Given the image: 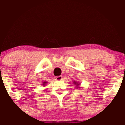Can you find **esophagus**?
I'll list each match as a JSON object with an SVG mask.
<instances>
[{
	"mask_svg": "<svg viewBox=\"0 0 125 125\" xmlns=\"http://www.w3.org/2000/svg\"><path fill=\"white\" fill-rule=\"evenodd\" d=\"M56 81H61V80L62 79V76H56Z\"/></svg>",
	"mask_w": 125,
	"mask_h": 125,
	"instance_id": "1",
	"label": "esophagus"
}]
</instances>
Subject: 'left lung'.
I'll list each match as a JSON object with an SVG mask.
<instances>
[{
  "mask_svg": "<svg viewBox=\"0 0 125 125\" xmlns=\"http://www.w3.org/2000/svg\"><path fill=\"white\" fill-rule=\"evenodd\" d=\"M74 84H77V83H74ZM76 85H77H77H79V84H76Z\"/></svg>",
  "mask_w": 125,
  "mask_h": 125,
  "instance_id": "1",
  "label": "left lung"
}]
</instances>
